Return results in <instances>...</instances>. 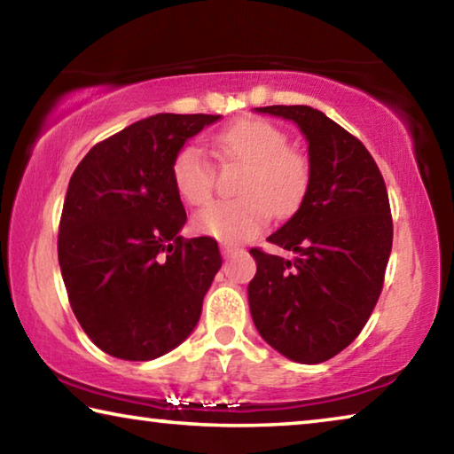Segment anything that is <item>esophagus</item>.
Returning a JSON list of instances; mask_svg holds the SVG:
<instances>
[{"mask_svg": "<svg viewBox=\"0 0 454 454\" xmlns=\"http://www.w3.org/2000/svg\"><path fill=\"white\" fill-rule=\"evenodd\" d=\"M238 252H240V248H236V246H232V244H222V254H224L226 258L238 254Z\"/></svg>", "mask_w": 454, "mask_h": 454, "instance_id": "1", "label": "esophagus"}]
</instances>
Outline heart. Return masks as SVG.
<instances>
[{
    "label": "heart",
    "mask_w": 454,
    "mask_h": 454,
    "mask_svg": "<svg viewBox=\"0 0 454 454\" xmlns=\"http://www.w3.org/2000/svg\"><path fill=\"white\" fill-rule=\"evenodd\" d=\"M226 158L248 164L240 182V198L222 200L194 216L196 232L224 242H240L266 226L270 214H290L302 202L310 182V166L301 152L288 148V137L268 120L244 118L214 137ZM176 192L192 206L208 202L214 192V168L198 144H186L172 162Z\"/></svg>",
    "instance_id": "heart-1"
}]
</instances>
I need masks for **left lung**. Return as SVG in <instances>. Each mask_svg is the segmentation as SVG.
<instances>
[{
  "mask_svg": "<svg viewBox=\"0 0 454 454\" xmlns=\"http://www.w3.org/2000/svg\"><path fill=\"white\" fill-rule=\"evenodd\" d=\"M258 114L301 128L310 182L298 210L274 234L282 258L252 248L248 304L260 336L301 364L336 356L360 334L379 301L393 248L387 186L363 142L310 106H266Z\"/></svg>",
  "mask_w": 454,
  "mask_h": 454,
  "instance_id": "left-lung-1",
  "label": "left lung"
}]
</instances>
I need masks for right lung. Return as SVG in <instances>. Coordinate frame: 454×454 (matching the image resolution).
Wrapping results in <instances>:
<instances>
[{
    "instance_id": "add662e5",
    "label": "right lung",
    "mask_w": 454,
    "mask_h": 454,
    "mask_svg": "<svg viewBox=\"0 0 454 454\" xmlns=\"http://www.w3.org/2000/svg\"><path fill=\"white\" fill-rule=\"evenodd\" d=\"M208 114H156L91 148L61 212L58 258L72 310L91 342L153 360L196 328L222 258L210 236L184 240L172 162Z\"/></svg>"
}]
</instances>
